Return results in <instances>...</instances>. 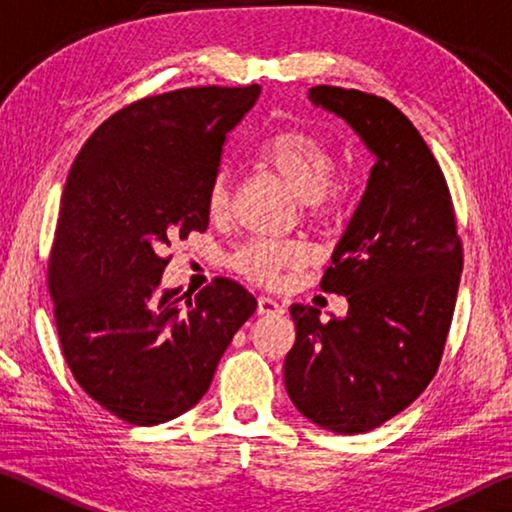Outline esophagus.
Masks as SVG:
<instances>
[{"label":"esophagus","instance_id":"esophagus-1","mask_svg":"<svg viewBox=\"0 0 512 512\" xmlns=\"http://www.w3.org/2000/svg\"><path fill=\"white\" fill-rule=\"evenodd\" d=\"M257 314L259 316H280V314H284V307L273 298L259 296L257 298Z\"/></svg>","mask_w":512,"mask_h":512}]
</instances>
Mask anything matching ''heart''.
<instances>
[{"instance_id": "heart-1", "label": "heart", "mask_w": 512, "mask_h": 512, "mask_svg": "<svg viewBox=\"0 0 512 512\" xmlns=\"http://www.w3.org/2000/svg\"><path fill=\"white\" fill-rule=\"evenodd\" d=\"M255 158L296 194L309 214L325 210L332 198L334 160L314 137L296 131L277 133L259 146ZM228 203V176L216 173L207 192V210L212 216H219L228 210ZM307 262L309 248L302 241H253L241 246L232 257V266L241 275L264 284L277 282L284 273L298 271Z\"/></svg>"}]
</instances>
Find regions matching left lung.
<instances>
[{
    "label": "left lung",
    "mask_w": 512,
    "mask_h": 512,
    "mask_svg": "<svg viewBox=\"0 0 512 512\" xmlns=\"http://www.w3.org/2000/svg\"><path fill=\"white\" fill-rule=\"evenodd\" d=\"M307 97L343 119L375 164L320 282L345 296L348 314L323 323L318 309L291 307L284 386L307 420L354 436L404 411L436 375L463 250L443 171L393 103L332 85Z\"/></svg>",
    "instance_id": "1"
}]
</instances>
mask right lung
Listing matches in <instances>:
<instances>
[{
  "label": "right lung",
  "mask_w": 512,
  "mask_h": 512,
  "mask_svg": "<svg viewBox=\"0 0 512 512\" xmlns=\"http://www.w3.org/2000/svg\"><path fill=\"white\" fill-rule=\"evenodd\" d=\"M259 92L212 85L137 101L103 121L69 171L49 259L56 327L74 379L124 422L192 409L255 314L237 282L216 277L189 298L162 273L173 241L207 230L223 142Z\"/></svg>",
  "instance_id": "obj_1"
}]
</instances>
